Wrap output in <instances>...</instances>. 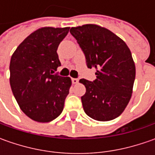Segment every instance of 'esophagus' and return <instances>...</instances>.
Segmentation results:
<instances>
[{"mask_svg":"<svg viewBox=\"0 0 155 155\" xmlns=\"http://www.w3.org/2000/svg\"><path fill=\"white\" fill-rule=\"evenodd\" d=\"M71 82H72V84H76L78 83V78H71Z\"/></svg>","mask_w":155,"mask_h":155,"instance_id":"34e87169","label":"esophagus"}]
</instances>
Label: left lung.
<instances>
[{
  "mask_svg": "<svg viewBox=\"0 0 155 155\" xmlns=\"http://www.w3.org/2000/svg\"><path fill=\"white\" fill-rule=\"evenodd\" d=\"M70 33L84 52L88 68L97 70L94 81H79L86 88L81 97L84 112L101 122L118 117L131 98L135 78V65L128 45L97 25L71 27Z\"/></svg>",
  "mask_w": 155,
  "mask_h": 155,
  "instance_id": "left-lung-1",
  "label": "left lung"
}]
</instances>
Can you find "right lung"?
Listing matches in <instances>:
<instances>
[{
	"mask_svg": "<svg viewBox=\"0 0 155 155\" xmlns=\"http://www.w3.org/2000/svg\"><path fill=\"white\" fill-rule=\"evenodd\" d=\"M69 29L39 28L11 57L10 86L21 110L33 121L51 122L62 113L71 80L53 72L61 65L57 49Z\"/></svg>",
	"mask_w": 155,
	"mask_h": 155,
	"instance_id": "add662e5",
	"label": "right lung"
}]
</instances>
